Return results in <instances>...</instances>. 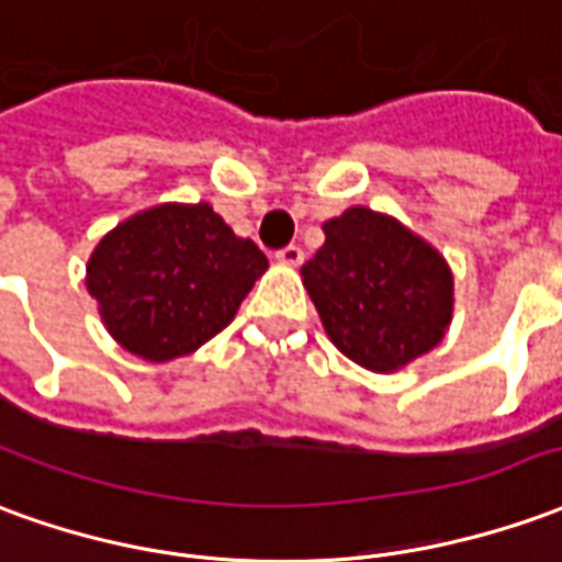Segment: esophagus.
<instances>
[{
    "mask_svg": "<svg viewBox=\"0 0 562 562\" xmlns=\"http://www.w3.org/2000/svg\"><path fill=\"white\" fill-rule=\"evenodd\" d=\"M277 261L285 265V268H297V265L304 261V249H301V246H285V249L277 252Z\"/></svg>",
    "mask_w": 562,
    "mask_h": 562,
    "instance_id": "obj_1",
    "label": "esophagus"
}]
</instances>
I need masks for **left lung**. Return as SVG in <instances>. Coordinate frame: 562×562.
Wrapping results in <instances>:
<instances>
[{
	"mask_svg": "<svg viewBox=\"0 0 562 562\" xmlns=\"http://www.w3.org/2000/svg\"><path fill=\"white\" fill-rule=\"evenodd\" d=\"M322 231L325 246L301 268V280L347 359L395 374L445 340L453 273L429 240L368 206H349Z\"/></svg>",
	"mask_w": 562,
	"mask_h": 562,
	"instance_id": "1",
	"label": "left lung"
}]
</instances>
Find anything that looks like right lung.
Returning a JSON list of instances; mask_svg holds the SVG:
<instances>
[{
    "mask_svg": "<svg viewBox=\"0 0 562 562\" xmlns=\"http://www.w3.org/2000/svg\"><path fill=\"white\" fill-rule=\"evenodd\" d=\"M265 270V252L206 200L158 203L97 243L85 285L117 347L143 362H172L231 325Z\"/></svg>",
    "mask_w": 562,
    "mask_h": 562,
    "instance_id": "1",
    "label": "right lung"
}]
</instances>
